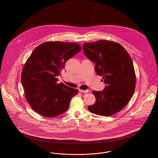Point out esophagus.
Returning <instances> with one entry per match:
<instances>
[{"instance_id":"34e87169","label":"esophagus","mask_w":158,"mask_h":158,"mask_svg":"<svg viewBox=\"0 0 158 158\" xmlns=\"http://www.w3.org/2000/svg\"><path fill=\"white\" fill-rule=\"evenodd\" d=\"M79 92H81V93H84V94H86V93H88V92H89V90H82V89H81V90H79Z\"/></svg>"}]
</instances>
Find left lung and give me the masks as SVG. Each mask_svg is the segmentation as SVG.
<instances>
[{
  "label": "left lung",
  "instance_id": "left-lung-1",
  "mask_svg": "<svg viewBox=\"0 0 158 158\" xmlns=\"http://www.w3.org/2000/svg\"><path fill=\"white\" fill-rule=\"evenodd\" d=\"M85 54L95 63V70L106 85L102 91H92L95 103L88 108L90 113L111 116L120 112L132 97L136 77L133 61L120 44L105 40L83 44Z\"/></svg>",
  "mask_w": 158,
  "mask_h": 158
}]
</instances>
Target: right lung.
<instances>
[{
  "instance_id": "right-lung-1",
  "label": "right lung",
  "mask_w": 158,
  "mask_h": 158,
  "mask_svg": "<svg viewBox=\"0 0 158 158\" xmlns=\"http://www.w3.org/2000/svg\"><path fill=\"white\" fill-rule=\"evenodd\" d=\"M82 49L78 43L47 41L37 46L25 62L21 82L26 100L31 108L45 117L66 112L79 90L57 83L67 60Z\"/></svg>"
}]
</instances>
